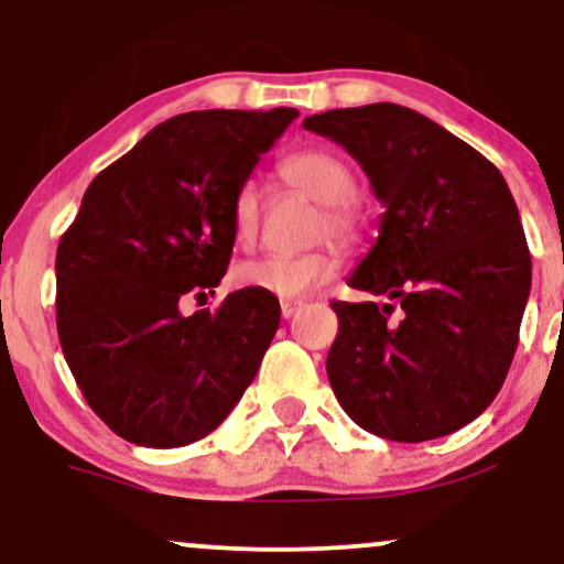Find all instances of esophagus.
<instances>
[{
    "label": "esophagus",
    "instance_id": "1",
    "mask_svg": "<svg viewBox=\"0 0 564 564\" xmlns=\"http://www.w3.org/2000/svg\"><path fill=\"white\" fill-rule=\"evenodd\" d=\"M300 310H302V302H289V300L281 302V315H283V318H291V315L300 313Z\"/></svg>",
    "mask_w": 564,
    "mask_h": 564
}]
</instances>
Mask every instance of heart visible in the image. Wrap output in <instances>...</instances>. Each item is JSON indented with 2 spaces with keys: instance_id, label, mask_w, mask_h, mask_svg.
Here are the masks:
<instances>
[{
  "instance_id": "1",
  "label": "heart",
  "mask_w": 564,
  "mask_h": 564,
  "mask_svg": "<svg viewBox=\"0 0 564 564\" xmlns=\"http://www.w3.org/2000/svg\"><path fill=\"white\" fill-rule=\"evenodd\" d=\"M283 183L294 191L323 204L318 236H332L336 241H349L358 230V212L352 198L358 193L352 166L345 159L323 148L291 153L281 161ZM262 217V193L257 183H243L232 196L230 228L241 249L257 241ZM339 270V257L332 249H315L296 257H264L236 268V283L241 289L268 291L281 300H296L310 294L321 283L332 281Z\"/></svg>"
}]
</instances>
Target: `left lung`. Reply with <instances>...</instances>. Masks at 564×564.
Segmentation results:
<instances>
[{"label":"left lung","instance_id":"obj_1","mask_svg":"<svg viewBox=\"0 0 564 564\" xmlns=\"http://www.w3.org/2000/svg\"><path fill=\"white\" fill-rule=\"evenodd\" d=\"M364 166L384 206L349 286L394 299L334 302L326 371L355 424L422 443L475 422L514 358L530 251L507 180L482 153L394 102L307 116Z\"/></svg>","mask_w":564,"mask_h":564}]
</instances>
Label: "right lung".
I'll list each match as a JSON object with an SVG mask.
<instances>
[{
  "instance_id": "1",
  "label": "right lung",
  "mask_w": 564,
  "mask_h": 564,
  "mask_svg": "<svg viewBox=\"0 0 564 564\" xmlns=\"http://www.w3.org/2000/svg\"><path fill=\"white\" fill-rule=\"evenodd\" d=\"M300 116L191 111L161 121L89 183L57 243V336L89 408L119 437L180 448L217 430L260 371L281 304L257 289L180 313L219 286L232 196Z\"/></svg>"
}]
</instances>
